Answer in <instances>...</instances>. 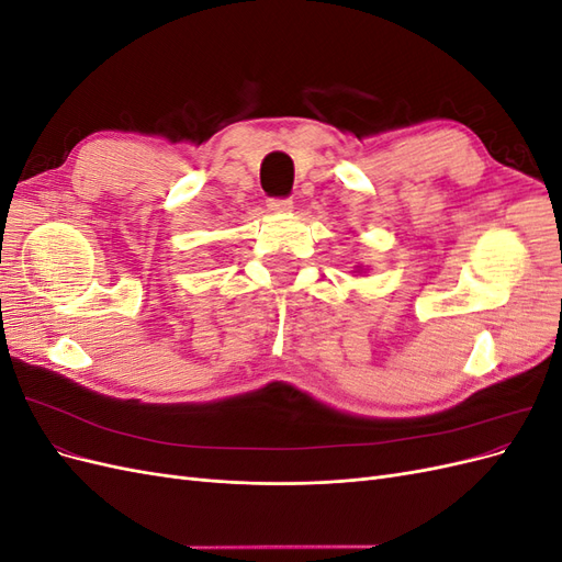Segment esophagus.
I'll list each match as a JSON object with an SVG mask.
<instances>
[{
  "label": "esophagus",
  "instance_id": "obj_1",
  "mask_svg": "<svg viewBox=\"0 0 562 562\" xmlns=\"http://www.w3.org/2000/svg\"><path fill=\"white\" fill-rule=\"evenodd\" d=\"M267 209H269L271 213H285V211L293 209V199H288V196H271V199H267Z\"/></svg>",
  "mask_w": 562,
  "mask_h": 562
}]
</instances>
